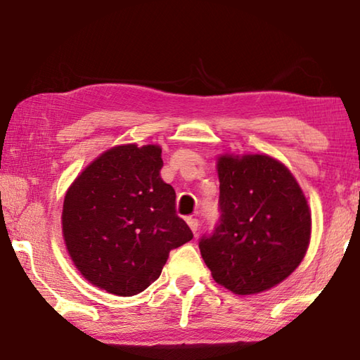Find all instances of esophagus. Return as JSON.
Listing matches in <instances>:
<instances>
[{"instance_id":"esophagus-1","label":"esophagus","mask_w":360,"mask_h":360,"mask_svg":"<svg viewBox=\"0 0 360 360\" xmlns=\"http://www.w3.org/2000/svg\"><path fill=\"white\" fill-rule=\"evenodd\" d=\"M187 224H188V227H191V230H192L193 233H195V236H197V231H198V229H200V222H198V219L187 217Z\"/></svg>"}]
</instances>
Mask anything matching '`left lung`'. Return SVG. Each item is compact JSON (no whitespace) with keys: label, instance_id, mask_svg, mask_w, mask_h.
<instances>
[{"label":"left lung","instance_id":"obj_1","mask_svg":"<svg viewBox=\"0 0 360 360\" xmlns=\"http://www.w3.org/2000/svg\"><path fill=\"white\" fill-rule=\"evenodd\" d=\"M219 219L200 240L217 284L238 295L259 294L300 265L311 236V212L294 176L270 155H221Z\"/></svg>","mask_w":360,"mask_h":360}]
</instances>
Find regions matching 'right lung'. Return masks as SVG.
Listing matches in <instances>:
<instances>
[{"label": "right lung", "mask_w": 360, "mask_h": 360, "mask_svg": "<svg viewBox=\"0 0 360 360\" xmlns=\"http://www.w3.org/2000/svg\"><path fill=\"white\" fill-rule=\"evenodd\" d=\"M155 144L115 146L95 158L65 195L63 238L81 275L109 294L136 295L160 276L172 249L193 238L176 214Z\"/></svg>", "instance_id": "add662e5"}]
</instances>
